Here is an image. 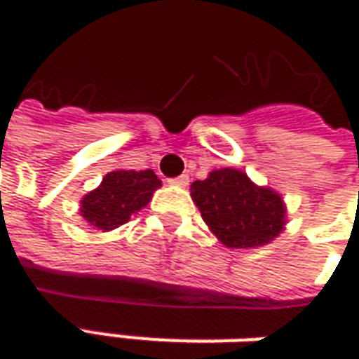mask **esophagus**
<instances>
[{"instance_id":"1","label":"esophagus","mask_w":359,"mask_h":359,"mask_svg":"<svg viewBox=\"0 0 359 359\" xmlns=\"http://www.w3.org/2000/svg\"><path fill=\"white\" fill-rule=\"evenodd\" d=\"M169 184H175V187H187L188 184V175H180L177 179L169 180Z\"/></svg>"}]
</instances>
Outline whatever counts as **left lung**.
<instances>
[{
	"instance_id": "8db88e82",
	"label": "left lung",
	"mask_w": 359,
	"mask_h": 359,
	"mask_svg": "<svg viewBox=\"0 0 359 359\" xmlns=\"http://www.w3.org/2000/svg\"><path fill=\"white\" fill-rule=\"evenodd\" d=\"M190 190L205 225L229 248L264 246L285 226L283 198L256 187L246 172L219 169Z\"/></svg>"
}]
</instances>
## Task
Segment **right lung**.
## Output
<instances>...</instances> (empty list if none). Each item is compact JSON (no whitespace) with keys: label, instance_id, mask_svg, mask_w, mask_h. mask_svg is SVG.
Listing matches in <instances>:
<instances>
[{"label":"right lung","instance_id":"1","mask_svg":"<svg viewBox=\"0 0 359 359\" xmlns=\"http://www.w3.org/2000/svg\"><path fill=\"white\" fill-rule=\"evenodd\" d=\"M159 187L161 180L151 169L107 172L102 184L82 198V217L102 231L117 229L140 211Z\"/></svg>","mask_w":359,"mask_h":359}]
</instances>
